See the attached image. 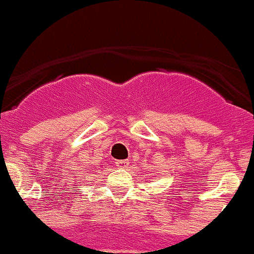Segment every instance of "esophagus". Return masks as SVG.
<instances>
[{"label": "esophagus", "mask_w": 254, "mask_h": 254, "mask_svg": "<svg viewBox=\"0 0 254 254\" xmlns=\"http://www.w3.org/2000/svg\"><path fill=\"white\" fill-rule=\"evenodd\" d=\"M115 165L118 168H126V166L128 165V160H118V161H115Z\"/></svg>", "instance_id": "34e87169"}]
</instances>
